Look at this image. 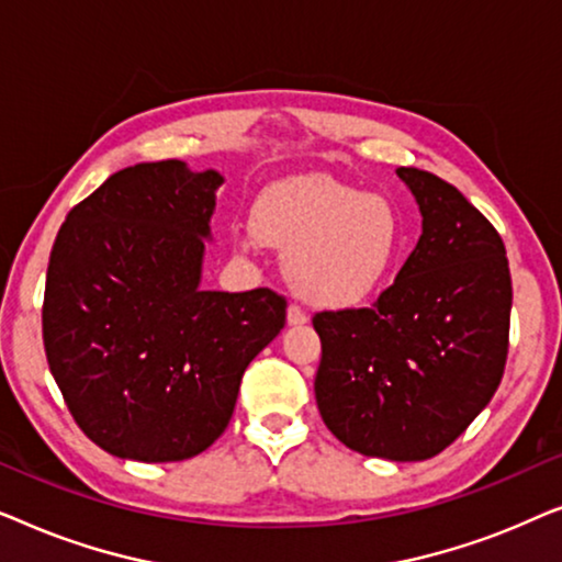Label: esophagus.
Returning <instances> with one entry per match:
<instances>
[{
	"label": "esophagus",
	"mask_w": 562,
	"mask_h": 562,
	"mask_svg": "<svg viewBox=\"0 0 562 562\" xmlns=\"http://www.w3.org/2000/svg\"><path fill=\"white\" fill-rule=\"evenodd\" d=\"M286 319H289V325H306V322H310V317H306V312L302 310V306H296V304H291L289 306V312H286Z\"/></svg>",
	"instance_id": "esophagus-1"
}]
</instances>
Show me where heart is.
Instances as JSON below:
<instances>
[{
    "label": "heart",
    "mask_w": 562,
    "mask_h": 562,
    "mask_svg": "<svg viewBox=\"0 0 562 562\" xmlns=\"http://www.w3.org/2000/svg\"><path fill=\"white\" fill-rule=\"evenodd\" d=\"M256 233L281 250L296 296L319 310H350L371 299L404 248L398 206L350 183H283L256 206Z\"/></svg>",
    "instance_id": "obj_1"
}]
</instances>
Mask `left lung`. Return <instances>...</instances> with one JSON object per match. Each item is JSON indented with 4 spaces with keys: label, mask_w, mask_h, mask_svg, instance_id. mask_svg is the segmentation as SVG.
Returning a JSON list of instances; mask_svg holds the SVG:
<instances>
[{
    "label": "left lung",
    "mask_w": 562,
    "mask_h": 562,
    "mask_svg": "<svg viewBox=\"0 0 562 562\" xmlns=\"http://www.w3.org/2000/svg\"><path fill=\"white\" fill-rule=\"evenodd\" d=\"M396 173L419 204V243L373 306L314 314V394L342 445L409 463L456 442L496 394L512 273L502 235L452 183L419 168Z\"/></svg>",
    "instance_id": "8db88e82"
}]
</instances>
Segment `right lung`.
<instances>
[{
	"mask_svg": "<svg viewBox=\"0 0 562 562\" xmlns=\"http://www.w3.org/2000/svg\"><path fill=\"white\" fill-rule=\"evenodd\" d=\"M220 183L181 160L122 168L53 243L45 358L76 425L110 456L173 463L210 448L245 368L286 325L271 289H199Z\"/></svg>",
	"mask_w": 562,
	"mask_h": 562,
	"instance_id": "right-lung-1",
	"label": "right lung"
}]
</instances>
